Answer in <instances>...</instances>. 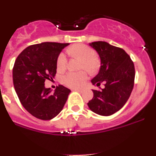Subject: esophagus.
<instances>
[{"label": "esophagus", "mask_w": 156, "mask_h": 156, "mask_svg": "<svg viewBox=\"0 0 156 156\" xmlns=\"http://www.w3.org/2000/svg\"><path fill=\"white\" fill-rule=\"evenodd\" d=\"M74 90H77V91L79 92H82L83 91V89H80V88H75V89H73Z\"/></svg>", "instance_id": "1"}]
</instances>
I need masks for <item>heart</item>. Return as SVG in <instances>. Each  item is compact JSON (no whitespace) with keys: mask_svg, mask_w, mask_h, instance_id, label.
Segmentation results:
<instances>
[{"mask_svg":"<svg viewBox=\"0 0 156 156\" xmlns=\"http://www.w3.org/2000/svg\"><path fill=\"white\" fill-rule=\"evenodd\" d=\"M68 52L73 55L82 58L81 69H87L90 73H95L100 68V62L95 56V51L86 44H76L69 48ZM67 66V57L64 52L58 55L57 58V67L58 70H63ZM87 71H69L61 76V82L66 86L71 88L80 87L87 79Z\"/></svg>","mask_w":156,"mask_h":156,"instance_id":"1","label":"heart"}]
</instances>
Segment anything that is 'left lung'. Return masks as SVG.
<instances>
[{
    "mask_svg": "<svg viewBox=\"0 0 156 156\" xmlns=\"http://www.w3.org/2000/svg\"><path fill=\"white\" fill-rule=\"evenodd\" d=\"M101 58L99 73L91 80L98 90L87 103L90 109L101 115H110L119 111L129 99L134 85V64L123 49L105 41L90 44ZM104 85L101 88L100 85Z\"/></svg>",
    "mask_w": 156,
    "mask_h": 156,
    "instance_id": "1",
    "label": "left lung"
}]
</instances>
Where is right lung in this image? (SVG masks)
Returning a JSON list of instances; mask_svg holds the SVG:
<instances>
[{
    "label": "right lung",
    "instance_id": "right-lung-1",
    "mask_svg": "<svg viewBox=\"0 0 156 156\" xmlns=\"http://www.w3.org/2000/svg\"><path fill=\"white\" fill-rule=\"evenodd\" d=\"M69 44L44 42L27 47L14 64L15 90L26 110L37 119L49 120L62 110L71 90L58 85L55 92L44 82L56 74L57 58Z\"/></svg>",
    "mask_w": 156,
    "mask_h": 156
}]
</instances>
